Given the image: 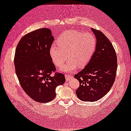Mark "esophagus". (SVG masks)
<instances>
[{
	"mask_svg": "<svg viewBox=\"0 0 131 131\" xmlns=\"http://www.w3.org/2000/svg\"><path fill=\"white\" fill-rule=\"evenodd\" d=\"M65 77H66V81H69L71 79H72V77H73L72 76L68 75V74H65Z\"/></svg>",
	"mask_w": 131,
	"mask_h": 131,
	"instance_id": "1",
	"label": "esophagus"
}]
</instances>
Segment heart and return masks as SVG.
Masks as SVG:
<instances>
[{
    "label": "heart",
    "mask_w": 131,
    "mask_h": 131,
    "mask_svg": "<svg viewBox=\"0 0 131 131\" xmlns=\"http://www.w3.org/2000/svg\"><path fill=\"white\" fill-rule=\"evenodd\" d=\"M97 41L94 35L76 30L64 32L58 39L57 43L50 49V55L57 67L62 66L67 59L69 60L60 68L62 71L72 72L79 66L84 67L90 62L95 51Z\"/></svg>",
    "instance_id": "heart-1"
}]
</instances>
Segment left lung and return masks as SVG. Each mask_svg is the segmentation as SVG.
Instances as JSON below:
<instances>
[{"mask_svg":"<svg viewBox=\"0 0 131 131\" xmlns=\"http://www.w3.org/2000/svg\"><path fill=\"white\" fill-rule=\"evenodd\" d=\"M97 39V46L93 57L85 67L74 74L80 86L77 97L86 102L102 98L110 90L116 77L117 57L113 45L102 32L92 28Z\"/></svg>","mask_w":131,"mask_h":131,"instance_id":"left-lung-1","label":"left lung"}]
</instances>
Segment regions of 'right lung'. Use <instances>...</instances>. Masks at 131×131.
Segmentation results:
<instances>
[{"label": "right lung", "instance_id": "1", "mask_svg": "<svg viewBox=\"0 0 131 131\" xmlns=\"http://www.w3.org/2000/svg\"><path fill=\"white\" fill-rule=\"evenodd\" d=\"M54 38L49 29L31 31L21 38L16 49L14 63L21 86L32 100L47 103L54 100L56 88L65 82L63 74L56 72L50 55Z\"/></svg>", "mask_w": 131, "mask_h": 131}]
</instances>
